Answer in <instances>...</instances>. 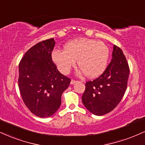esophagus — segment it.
Masks as SVG:
<instances>
[{"label":"esophagus","instance_id":"obj_1","mask_svg":"<svg viewBox=\"0 0 145 145\" xmlns=\"http://www.w3.org/2000/svg\"><path fill=\"white\" fill-rule=\"evenodd\" d=\"M76 82H77V81H76V80H71V82H70V84H74L76 83Z\"/></svg>","mask_w":145,"mask_h":145}]
</instances>
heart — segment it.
<instances>
[{
	"label": "heart",
	"mask_w": 145,
	"mask_h": 145,
	"mask_svg": "<svg viewBox=\"0 0 145 145\" xmlns=\"http://www.w3.org/2000/svg\"><path fill=\"white\" fill-rule=\"evenodd\" d=\"M109 56L108 46L103 42L81 38L66 43L63 51L55 50L52 58L59 70L68 74L76 64L88 78L100 76L105 69Z\"/></svg>",
	"instance_id": "obj_1"
}]
</instances>
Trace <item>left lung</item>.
I'll use <instances>...</instances> for the list:
<instances>
[{"label": "left lung", "mask_w": 145, "mask_h": 145, "mask_svg": "<svg viewBox=\"0 0 145 145\" xmlns=\"http://www.w3.org/2000/svg\"><path fill=\"white\" fill-rule=\"evenodd\" d=\"M129 66L123 51L113 45L112 59L102 74L86 83L82 101L90 112L96 116L109 113L119 104L126 90Z\"/></svg>", "instance_id": "left-lung-1"}]
</instances>
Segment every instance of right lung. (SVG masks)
Segmentation results:
<instances>
[{
  "label": "right lung",
  "instance_id": "add662e5",
  "mask_svg": "<svg viewBox=\"0 0 145 145\" xmlns=\"http://www.w3.org/2000/svg\"><path fill=\"white\" fill-rule=\"evenodd\" d=\"M54 38L38 42L26 52L19 64V88L26 107L35 116L48 118L59 109L62 93L71 80L53 62Z\"/></svg>",
  "mask_w": 145,
  "mask_h": 145
}]
</instances>
